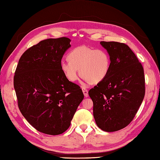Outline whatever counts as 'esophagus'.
I'll return each instance as SVG.
<instances>
[{
	"instance_id": "34e87169",
	"label": "esophagus",
	"mask_w": 160,
	"mask_h": 160,
	"mask_svg": "<svg viewBox=\"0 0 160 160\" xmlns=\"http://www.w3.org/2000/svg\"><path fill=\"white\" fill-rule=\"evenodd\" d=\"M82 92H83V93H84V97L87 98L88 96H89V94H88V90H87V89H86L84 87H82Z\"/></svg>"
}]
</instances>
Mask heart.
<instances>
[{"mask_svg":"<svg viewBox=\"0 0 160 160\" xmlns=\"http://www.w3.org/2000/svg\"><path fill=\"white\" fill-rule=\"evenodd\" d=\"M68 60H62L60 67L62 72L70 82H76L81 76L88 82L97 84L107 76L110 71L111 58L103 49L79 46L68 54Z\"/></svg>","mask_w":160,"mask_h":160,"instance_id":"heart-1","label":"heart"}]
</instances>
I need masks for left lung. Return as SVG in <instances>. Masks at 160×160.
Returning <instances> with one entry per match:
<instances>
[{"mask_svg":"<svg viewBox=\"0 0 160 160\" xmlns=\"http://www.w3.org/2000/svg\"><path fill=\"white\" fill-rule=\"evenodd\" d=\"M110 56L107 76L89 91L93 117L102 131L113 132L131 123L145 95L144 69L124 43L100 42Z\"/></svg>","mask_w":160,"mask_h":160,"instance_id":"8db88e82","label":"left lung"}]
</instances>
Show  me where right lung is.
<instances>
[{
	"label": "right lung",
	"mask_w": 160,
	"mask_h": 160,
	"mask_svg": "<svg viewBox=\"0 0 160 160\" xmlns=\"http://www.w3.org/2000/svg\"><path fill=\"white\" fill-rule=\"evenodd\" d=\"M71 40L49 38L30 47L20 57L13 78L18 108L37 131L52 135L69 128L84 94L70 82L60 64Z\"/></svg>",
	"instance_id": "obj_1"
}]
</instances>
